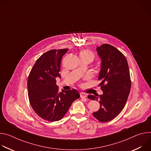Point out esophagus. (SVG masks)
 <instances>
[{
	"instance_id": "obj_1",
	"label": "esophagus",
	"mask_w": 151,
	"mask_h": 151,
	"mask_svg": "<svg viewBox=\"0 0 151 151\" xmlns=\"http://www.w3.org/2000/svg\"><path fill=\"white\" fill-rule=\"evenodd\" d=\"M80 96L81 98H85L87 96V94L85 93H80Z\"/></svg>"
}]
</instances>
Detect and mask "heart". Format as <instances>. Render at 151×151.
Masks as SVG:
<instances>
[{
    "mask_svg": "<svg viewBox=\"0 0 151 151\" xmlns=\"http://www.w3.org/2000/svg\"><path fill=\"white\" fill-rule=\"evenodd\" d=\"M80 57H87L88 58H90L91 61H93L94 58V54L90 51L89 50H83L82 52H81L80 54H79Z\"/></svg>",
    "mask_w": 151,
    "mask_h": 151,
    "instance_id": "heart-1",
    "label": "heart"
}]
</instances>
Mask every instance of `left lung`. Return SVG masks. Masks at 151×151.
Here are the masks:
<instances>
[{
    "label": "left lung",
    "instance_id": "obj_1",
    "mask_svg": "<svg viewBox=\"0 0 151 151\" xmlns=\"http://www.w3.org/2000/svg\"><path fill=\"white\" fill-rule=\"evenodd\" d=\"M101 59L98 80L102 95H88V98L99 100L100 107L93 116L100 122L110 121L116 117L126 104L131 89V79L128 63L124 54L109 44L97 48Z\"/></svg>",
    "mask_w": 151,
    "mask_h": 151
}]
</instances>
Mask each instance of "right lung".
Here are the masks:
<instances>
[{"instance_id": "1", "label": "right lung", "mask_w": 151, "mask_h": 151, "mask_svg": "<svg viewBox=\"0 0 151 151\" xmlns=\"http://www.w3.org/2000/svg\"><path fill=\"white\" fill-rule=\"evenodd\" d=\"M68 49L52 50L42 54L33 66L27 79L28 96L35 113L44 120L61 119L72 103L79 98L75 89L58 92L56 77H60L61 60Z\"/></svg>"}]
</instances>
